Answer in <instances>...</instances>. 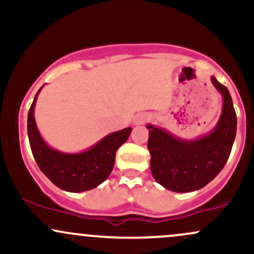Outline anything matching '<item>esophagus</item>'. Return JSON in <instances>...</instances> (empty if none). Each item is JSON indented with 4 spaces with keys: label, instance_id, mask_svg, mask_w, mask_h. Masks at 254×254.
<instances>
[{
    "label": "esophagus",
    "instance_id": "1",
    "mask_svg": "<svg viewBox=\"0 0 254 254\" xmlns=\"http://www.w3.org/2000/svg\"><path fill=\"white\" fill-rule=\"evenodd\" d=\"M150 121V117L148 115H144V113H141V115H138L137 117L133 119V124L135 125H142L144 123H147V122Z\"/></svg>",
    "mask_w": 254,
    "mask_h": 254
}]
</instances>
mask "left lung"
Segmentation results:
<instances>
[{
	"label": "left lung",
	"instance_id": "8db88e82",
	"mask_svg": "<svg viewBox=\"0 0 254 254\" xmlns=\"http://www.w3.org/2000/svg\"><path fill=\"white\" fill-rule=\"evenodd\" d=\"M211 82L222 97V112L209 133L184 139L147 124L151 174L170 191L191 192L204 188L222 171L229 157L237 135V115L227 87L214 76Z\"/></svg>",
	"mask_w": 254,
	"mask_h": 254
}]
</instances>
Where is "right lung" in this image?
<instances>
[{
  "mask_svg": "<svg viewBox=\"0 0 254 254\" xmlns=\"http://www.w3.org/2000/svg\"><path fill=\"white\" fill-rule=\"evenodd\" d=\"M42 88L34 97L27 117L28 139L38 167L64 191L83 192L97 188L109 178L115 166L116 151L129 138L132 127L109 133L80 153H63L51 148L40 135L34 118V107Z\"/></svg>",
  "mask_w": 254,
  "mask_h": 254,
  "instance_id": "1",
  "label": "right lung"
}]
</instances>
